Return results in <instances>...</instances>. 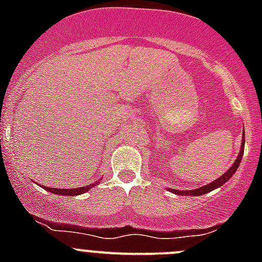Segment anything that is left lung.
Instances as JSON below:
<instances>
[{"mask_svg":"<svg viewBox=\"0 0 262 262\" xmlns=\"http://www.w3.org/2000/svg\"><path fill=\"white\" fill-rule=\"evenodd\" d=\"M244 133H243V140H242V149H240L239 152V156H237V159H236V161L233 163V165H231V168L227 170L226 173H224L223 176H221L219 178H216L215 181H212L211 184L209 185H205V186L202 187H198V189H194V190H174V189H169V190L172 191V193L174 194H178V195H193V196H200V195H203V194L209 193V191H212L214 189H217V187L223 186L224 184H226L228 180H230L231 177H232L233 174H235V172L237 170V168H239L240 165V161H242V157H243V154H244Z\"/></svg>","mask_w":262,"mask_h":262,"instance_id":"left-lung-1","label":"left lung"}]
</instances>
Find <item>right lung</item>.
Wrapping results in <instances>:
<instances>
[{
	"instance_id": "right-lung-1",
	"label": "right lung",
	"mask_w": 262,
	"mask_h": 262,
	"mask_svg": "<svg viewBox=\"0 0 262 262\" xmlns=\"http://www.w3.org/2000/svg\"><path fill=\"white\" fill-rule=\"evenodd\" d=\"M98 184V181L94 182V184H90L88 186L84 187H77V189H57V187H47L46 190H48L50 193L57 194V195H78V194H84L86 193L88 190H90V187L96 186Z\"/></svg>"
}]
</instances>
